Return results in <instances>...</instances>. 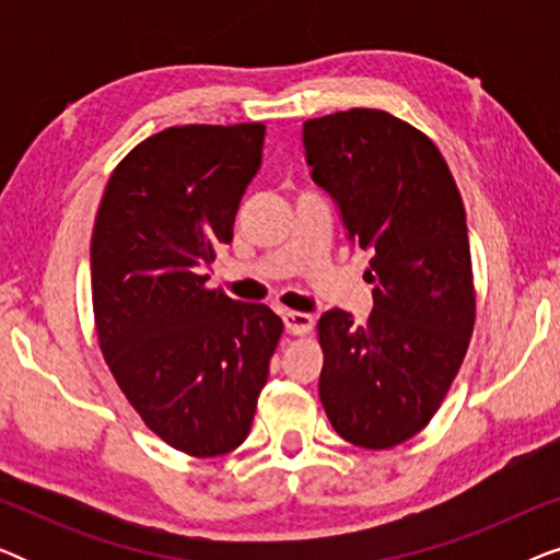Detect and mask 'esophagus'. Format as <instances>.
I'll list each match as a JSON object with an SVG mask.
<instances>
[{
	"instance_id": "34e87169",
	"label": "esophagus",
	"mask_w": 560,
	"mask_h": 560,
	"mask_svg": "<svg viewBox=\"0 0 560 560\" xmlns=\"http://www.w3.org/2000/svg\"><path fill=\"white\" fill-rule=\"evenodd\" d=\"M282 320H285L288 334L293 336H308L313 331V316L301 311H285L282 313Z\"/></svg>"
}]
</instances>
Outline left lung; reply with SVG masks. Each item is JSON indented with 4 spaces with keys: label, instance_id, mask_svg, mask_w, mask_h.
<instances>
[{
    "label": "left lung",
    "instance_id": "left-lung-1",
    "mask_svg": "<svg viewBox=\"0 0 560 560\" xmlns=\"http://www.w3.org/2000/svg\"><path fill=\"white\" fill-rule=\"evenodd\" d=\"M303 144L351 240L374 249L366 324L343 311L318 320L320 402L354 446H400L439 412L477 320L462 194L431 137L389 112L308 119Z\"/></svg>",
    "mask_w": 560,
    "mask_h": 560
}]
</instances>
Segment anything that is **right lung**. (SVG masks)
I'll return each instance as SVG.
<instances>
[{
	"label": "right lung",
	"instance_id": "1",
	"mask_svg": "<svg viewBox=\"0 0 560 560\" xmlns=\"http://www.w3.org/2000/svg\"><path fill=\"white\" fill-rule=\"evenodd\" d=\"M265 125L167 127L114 167L91 236V301L106 366L142 423L196 458L249 435L282 336L259 303L206 285L262 163Z\"/></svg>",
	"mask_w": 560,
	"mask_h": 560
}]
</instances>
